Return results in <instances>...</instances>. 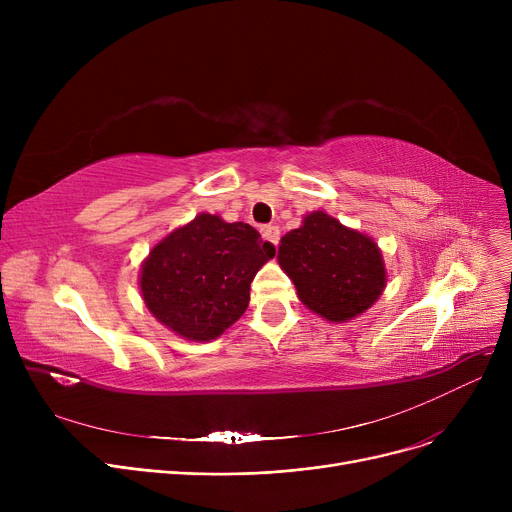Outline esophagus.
Listing matches in <instances>:
<instances>
[{"label": "esophagus", "mask_w": 512, "mask_h": 512, "mask_svg": "<svg viewBox=\"0 0 512 512\" xmlns=\"http://www.w3.org/2000/svg\"><path fill=\"white\" fill-rule=\"evenodd\" d=\"M261 234H263V238H265L267 242H272L274 247H278V242H280V230H278V226H263V228H261Z\"/></svg>", "instance_id": "obj_1"}]
</instances>
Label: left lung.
<instances>
[{
  "label": "left lung",
  "instance_id": "left-lung-1",
  "mask_svg": "<svg viewBox=\"0 0 512 512\" xmlns=\"http://www.w3.org/2000/svg\"><path fill=\"white\" fill-rule=\"evenodd\" d=\"M278 263L305 307L330 321L365 313L386 286V265L373 238L342 226L326 211L280 240Z\"/></svg>",
  "mask_w": 512,
  "mask_h": 512
}]
</instances>
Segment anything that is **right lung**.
<instances>
[{"label": "right lung", "mask_w": 512, "mask_h": 512, "mask_svg": "<svg viewBox=\"0 0 512 512\" xmlns=\"http://www.w3.org/2000/svg\"><path fill=\"white\" fill-rule=\"evenodd\" d=\"M274 255L272 242L253 226L199 213L157 242L143 261V301L178 336L209 342L247 311L251 282Z\"/></svg>", "instance_id": "1"}]
</instances>
